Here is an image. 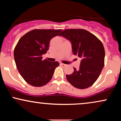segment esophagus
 I'll return each instance as SVG.
<instances>
[{"label":"esophagus","mask_w":121,"mask_h":121,"mask_svg":"<svg viewBox=\"0 0 121 121\" xmlns=\"http://www.w3.org/2000/svg\"><path fill=\"white\" fill-rule=\"evenodd\" d=\"M60 65H61L62 67H65V66H66V65L64 64H63V63H60Z\"/></svg>","instance_id":"obj_1"}]
</instances>
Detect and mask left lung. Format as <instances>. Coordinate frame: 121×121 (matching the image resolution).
<instances>
[{"label":"left lung","mask_w":121,"mask_h":121,"mask_svg":"<svg viewBox=\"0 0 121 121\" xmlns=\"http://www.w3.org/2000/svg\"><path fill=\"white\" fill-rule=\"evenodd\" d=\"M62 36L72 43L74 55L81 58L80 68L66 75V79L73 86L84 89L96 81L104 66L105 49L97 37L83 29H68L62 30Z\"/></svg>","instance_id":"left-lung-1"}]
</instances>
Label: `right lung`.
Instances as JSON below:
<instances>
[{"mask_svg":"<svg viewBox=\"0 0 121 121\" xmlns=\"http://www.w3.org/2000/svg\"><path fill=\"white\" fill-rule=\"evenodd\" d=\"M61 30H34L19 39L14 49V59L18 71L28 84L40 87L52 78L57 61L43 60L49 49V43Z\"/></svg>","mask_w":121,"mask_h":121,"instance_id":"add662e5","label":"right lung"}]
</instances>
